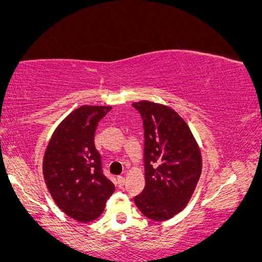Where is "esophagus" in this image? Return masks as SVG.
<instances>
[{"mask_svg":"<svg viewBox=\"0 0 262 262\" xmlns=\"http://www.w3.org/2000/svg\"><path fill=\"white\" fill-rule=\"evenodd\" d=\"M125 184V178L124 177H118V185L123 186Z\"/></svg>","mask_w":262,"mask_h":262,"instance_id":"1","label":"esophagus"}]
</instances>
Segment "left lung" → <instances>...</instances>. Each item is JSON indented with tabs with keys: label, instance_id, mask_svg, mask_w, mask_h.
<instances>
[{
	"label": "left lung",
	"instance_id": "obj_1",
	"mask_svg": "<svg viewBox=\"0 0 262 262\" xmlns=\"http://www.w3.org/2000/svg\"><path fill=\"white\" fill-rule=\"evenodd\" d=\"M144 128L145 187L135 203L145 217L169 220L186 206L202 174L198 144L185 120L170 107L132 103Z\"/></svg>",
	"mask_w": 262,
	"mask_h": 262
}]
</instances>
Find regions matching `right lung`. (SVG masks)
Masks as SVG:
<instances>
[{"label": "right lung", "instance_id": "add662e5", "mask_svg": "<svg viewBox=\"0 0 262 262\" xmlns=\"http://www.w3.org/2000/svg\"><path fill=\"white\" fill-rule=\"evenodd\" d=\"M111 108L81 106L73 111L53 132L45 151L42 173L53 200L82 223L96 220L114 192L94 144L99 121Z\"/></svg>", "mask_w": 262, "mask_h": 262}]
</instances>
